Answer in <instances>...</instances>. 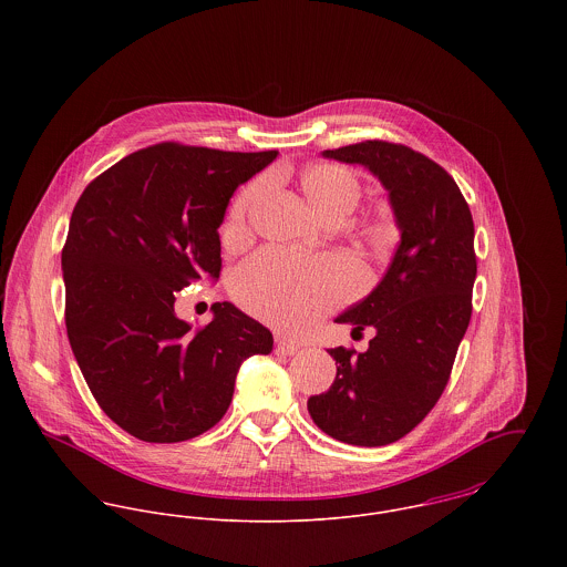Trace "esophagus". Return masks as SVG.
I'll return each instance as SVG.
<instances>
[{"mask_svg":"<svg viewBox=\"0 0 567 567\" xmlns=\"http://www.w3.org/2000/svg\"><path fill=\"white\" fill-rule=\"evenodd\" d=\"M299 349H301V347H299L297 342H290V340H286V338H277V340H275V353H277V355H295Z\"/></svg>","mask_w":567,"mask_h":567,"instance_id":"34e87169","label":"esophagus"}]
</instances>
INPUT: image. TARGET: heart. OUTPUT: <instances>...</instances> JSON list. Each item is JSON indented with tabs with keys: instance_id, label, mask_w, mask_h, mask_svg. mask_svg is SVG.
Returning a JSON list of instances; mask_svg holds the SVG:
<instances>
[{
	"instance_id": "b5f03b06",
	"label": "heart",
	"mask_w": 567,
	"mask_h": 567,
	"mask_svg": "<svg viewBox=\"0 0 567 567\" xmlns=\"http://www.w3.org/2000/svg\"><path fill=\"white\" fill-rule=\"evenodd\" d=\"M301 187L324 223H340L360 200L358 176L336 163L310 165ZM261 194L252 183L231 205L227 236H240L246 216ZM351 268L336 259H299L281 250H261L234 277V295L244 308L281 331H301L336 308L349 292Z\"/></svg>"
}]
</instances>
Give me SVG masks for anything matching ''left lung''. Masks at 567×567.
I'll list each match as a JSON object with an SVG mask.
<instances>
[{
  "mask_svg": "<svg viewBox=\"0 0 567 567\" xmlns=\"http://www.w3.org/2000/svg\"><path fill=\"white\" fill-rule=\"evenodd\" d=\"M323 157L380 178L402 240L373 292L336 319L373 327L369 349H327L336 380L308 410L331 439L380 447L419 425L445 391L472 319L474 220L456 181L408 146L369 140Z\"/></svg>",
  "mask_w": 567,
  "mask_h": 567,
  "instance_id": "1",
  "label": "left lung"
}]
</instances>
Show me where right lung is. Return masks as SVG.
I'll list each match as a JSON object with an SVG mask.
<instances>
[{
	"label": "right lung",
	"instance_id": "1",
	"mask_svg": "<svg viewBox=\"0 0 567 567\" xmlns=\"http://www.w3.org/2000/svg\"><path fill=\"white\" fill-rule=\"evenodd\" d=\"M277 155L155 144L93 178L74 207L61 255L70 344L97 405L140 441L214 427L244 360L272 351V333L234 303L192 329L174 301L220 277L227 205Z\"/></svg>",
	"mask_w": 567,
	"mask_h": 567
}]
</instances>
